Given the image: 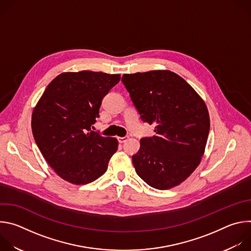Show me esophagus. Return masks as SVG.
Masks as SVG:
<instances>
[{"label":"esophagus","mask_w":251,"mask_h":251,"mask_svg":"<svg viewBox=\"0 0 251 251\" xmlns=\"http://www.w3.org/2000/svg\"><path fill=\"white\" fill-rule=\"evenodd\" d=\"M117 140H118L119 143H121V144H122V143H124L125 141L128 140V137H127V136H125V137H118Z\"/></svg>","instance_id":"34e87169"}]
</instances>
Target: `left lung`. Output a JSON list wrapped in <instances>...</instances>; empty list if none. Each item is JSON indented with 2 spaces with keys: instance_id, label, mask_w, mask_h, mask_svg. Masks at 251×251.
<instances>
[{
  "instance_id": "1",
  "label": "left lung",
  "mask_w": 251,
  "mask_h": 251,
  "mask_svg": "<svg viewBox=\"0 0 251 251\" xmlns=\"http://www.w3.org/2000/svg\"><path fill=\"white\" fill-rule=\"evenodd\" d=\"M122 82L143 122L155 136L140 140L132 156L137 175L157 190L184 182L199 166L209 132L204 102L181 76L169 70L123 75Z\"/></svg>"
}]
</instances>
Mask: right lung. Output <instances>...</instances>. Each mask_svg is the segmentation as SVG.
<instances>
[{
  "instance_id": "obj_1",
  "label": "right lung",
  "mask_w": 251,
  "mask_h": 251,
  "mask_svg": "<svg viewBox=\"0 0 251 251\" xmlns=\"http://www.w3.org/2000/svg\"><path fill=\"white\" fill-rule=\"evenodd\" d=\"M119 80V75L87 70L61 74L48 85L33 109L34 141L63 180L86 185L106 172L118 141L91 127L99 118L102 99Z\"/></svg>"
}]
</instances>
